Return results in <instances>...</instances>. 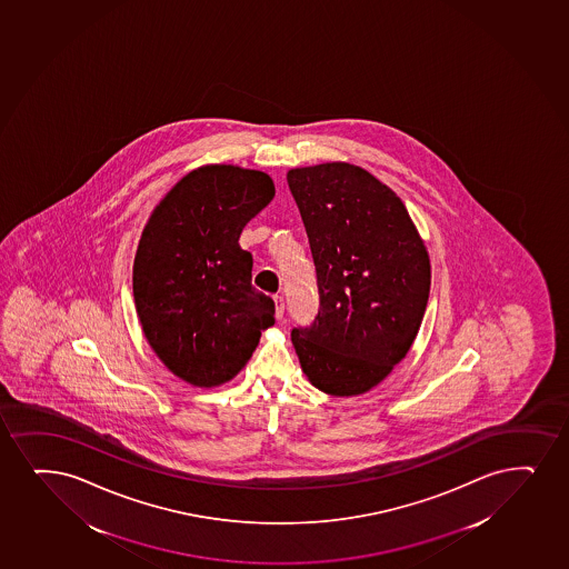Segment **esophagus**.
<instances>
[{"instance_id":"1","label":"esophagus","mask_w":569,"mask_h":569,"mask_svg":"<svg viewBox=\"0 0 569 569\" xmlns=\"http://www.w3.org/2000/svg\"><path fill=\"white\" fill-rule=\"evenodd\" d=\"M274 302L276 318H278V320H281V318H283V312H286V301H283V297H281V295H276Z\"/></svg>"}]
</instances>
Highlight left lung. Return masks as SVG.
<instances>
[{
	"mask_svg": "<svg viewBox=\"0 0 569 569\" xmlns=\"http://www.w3.org/2000/svg\"><path fill=\"white\" fill-rule=\"evenodd\" d=\"M320 308L291 341L302 371L331 396H356L403 360L421 328L430 261L400 198L345 161L291 169Z\"/></svg>",
	"mask_w": 569,
	"mask_h": 569,
	"instance_id": "1",
	"label": "left lung"
}]
</instances>
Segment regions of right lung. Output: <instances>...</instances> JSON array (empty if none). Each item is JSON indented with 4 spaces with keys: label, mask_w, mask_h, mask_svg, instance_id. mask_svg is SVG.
<instances>
[{
    "label": "right lung",
    "mask_w": 569,
    "mask_h": 569,
    "mask_svg": "<svg viewBox=\"0 0 569 569\" xmlns=\"http://www.w3.org/2000/svg\"><path fill=\"white\" fill-rule=\"evenodd\" d=\"M274 194L262 171L203 166L169 190L142 230L134 307L150 347L182 381H230L274 326V301L253 288V257L238 243Z\"/></svg>",
    "instance_id": "1"
}]
</instances>
